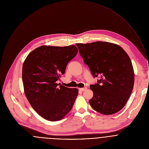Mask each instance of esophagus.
<instances>
[{"mask_svg": "<svg viewBox=\"0 0 149 149\" xmlns=\"http://www.w3.org/2000/svg\"><path fill=\"white\" fill-rule=\"evenodd\" d=\"M87 87H84V88H79V90L81 91H85L86 90H87Z\"/></svg>", "mask_w": 149, "mask_h": 149, "instance_id": "34e87169", "label": "esophagus"}]
</instances>
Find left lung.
Listing matches in <instances>:
<instances>
[{"label":"left lung","instance_id":"1","mask_svg":"<svg viewBox=\"0 0 149 149\" xmlns=\"http://www.w3.org/2000/svg\"><path fill=\"white\" fill-rule=\"evenodd\" d=\"M76 46L94 77H100L97 83L90 85L94 95L90 104L104 115L119 111L127 103L134 84V72L129 56L120 46L109 42Z\"/></svg>","mask_w":149,"mask_h":149}]
</instances>
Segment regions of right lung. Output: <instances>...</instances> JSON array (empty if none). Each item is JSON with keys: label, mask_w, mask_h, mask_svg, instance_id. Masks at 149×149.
Masks as SVG:
<instances>
[{"label": "right lung", "mask_w": 149, "mask_h": 149, "mask_svg": "<svg viewBox=\"0 0 149 149\" xmlns=\"http://www.w3.org/2000/svg\"><path fill=\"white\" fill-rule=\"evenodd\" d=\"M76 46H42L27 56L22 66L25 94L33 109L46 120L62 119L72 109L79 91L57 84L77 54Z\"/></svg>", "instance_id": "add662e5"}]
</instances>
